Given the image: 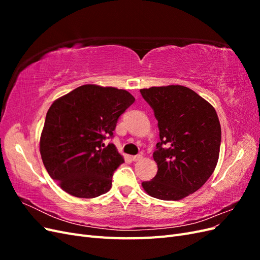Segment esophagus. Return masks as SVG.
Listing matches in <instances>:
<instances>
[{"label":"esophagus","instance_id":"1","mask_svg":"<svg viewBox=\"0 0 260 260\" xmlns=\"http://www.w3.org/2000/svg\"><path fill=\"white\" fill-rule=\"evenodd\" d=\"M143 158V156L141 155V154H139V155H135V156H132V160L133 161H139V160H141Z\"/></svg>","mask_w":260,"mask_h":260}]
</instances>
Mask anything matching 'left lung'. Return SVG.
<instances>
[{
  "instance_id": "1",
  "label": "left lung",
  "mask_w": 260,
  "mask_h": 260,
  "mask_svg": "<svg viewBox=\"0 0 260 260\" xmlns=\"http://www.w3.org/2000/svg\"><path fill=\"white\" fill-rule=\"evenodd\" d=\"M158 121L153 153L156 176L142 182L144 191L162 201H179L201 188L214 172L221 143L215 108L183 85L140 90Z\"/></svg>"
}]
</instances>
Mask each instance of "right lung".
Segmentation results:
<instances>
[{
  "mask_svg": "<svg viewBox=\"0 0 260 260\" xmlns=\"http://www.w3.org/2000/svg\"><path fill=\"white\" fill-rule=\"evenodd\" d=\"M125 90L84 84L54 101L45 117L40 153L50 177L68 194L93 199L111 190L124 161L113 138L118 118L135 102Z\"/></svg>",
  "mask_w": 260,
  "mask_h": 260,
  "instance_id": "right-lung-1",
  "label": "right lung"
}]
</instances>
